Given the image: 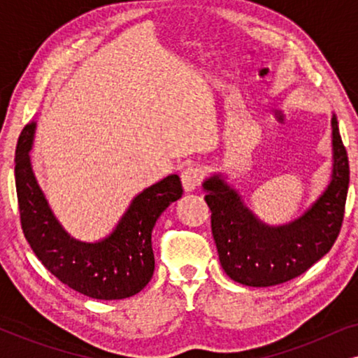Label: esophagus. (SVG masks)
<instances>
[{"label":"esophagus","instance_id":"esophagus-1","mask_svg":"<svg viewBox=\"0 0 358 358\" xmlns=\"http://www.w3.org/2000/svg\"><path fill=\"white\" fill-rule=\"evenodd\" d=\"M203 179V171L199 168H194V166H189L185 168L182 173H180V182H182V187L185 192H192L200 185Z\"/></svg>","mask_w":358,"mask_h":358}]
</instances>
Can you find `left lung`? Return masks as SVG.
<instances>
[{
    "mask_svg": "<svg viewBox=\"0 0 358 358\" xmlns=\"http://www.w3.org/2000/svg\"><path fill=\"white\" fill-rule=\"evenodd\" d=\"M331 125V182L320 199L290 223L271 227L261 222L222 174L203 180L220 264L231 280L248 287L278 285L301 275L329 252L341 233L350 173L336 115Z\"/></svg>",
    "mask_w": 358,
    "mask_h": 358,
    "instance_id": "1",
    "label": "left lung"
}]
</instances>
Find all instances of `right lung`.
Listing matches in <instances>:
<instances>
[{
	"instance_id": "1",
	"label": "right lung",
	"mask_w": 358,
	"mask_h": 358,
	"mask_svg": "<svg viewBox=\"0 0 358 358\" xmlns=\"http://www.w3.org/2000/svg\"><path fill=\"white\" fill-rule=\"evenodd\" d=\"M36 124L24 127L16 146V192L24 236L52 275L96 300H122L148 285L155 272L151 231L171 203L182 197L178 174L150 185L131 200L109 236L75 239L55 218L34 174L29 151Z\"/></svg>"
}]
</instances>
